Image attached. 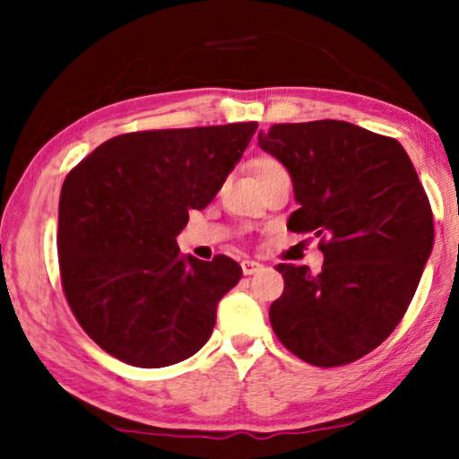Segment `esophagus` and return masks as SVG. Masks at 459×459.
<instances>
[{"label": "esophagus", "instance_id": "esophagus-1", "mask_svg": "<svg viewBox=\"0 0 459 459\" xmlns=\"http://www.w3.org/2000/svg\"><path fill=\"white\" fill-rule=\"evenodd\" d=\"M261 263L259 261H252V259H246V261H241V272L246 273V276H252V273H256L261 270Z\"/></svg>", "mask_w": 459, "mask_h": 459}]
</instances>
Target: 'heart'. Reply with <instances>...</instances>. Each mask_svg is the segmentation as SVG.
<instances>
[{
	"instance_id": "obj_1",
	"label": "heart",
	"mask_w": 459,
	"mask_h": 459,
	"mask_svg": "<svg viewBox=\"0 0 459 459\" xmlns=\"http://www.w3.org/2000/svg\"><path fill=\"white\" fill-rule=\"evenodd\" d=\"M250 172H252V177H255L256 186H263V183L270 181V178H273V177L289 175L287 168H284L282 163L276 160V157H270V155H261V157H256V160H252Z\"/></svg>"
}]
</instances>
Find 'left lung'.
<instances>
[{
    "label": "left lung",
    "instance_id": "obj_1",
    "mask_svg": "<svg viewBox=\"0 0 459 459\" xmlns=\"http://www.w3.org/2000/svg\"><path fill=\"white\" fill-rule=\"evenodd\" d=\"M263 151L289 170L299 203L287 229L321 237L324 265L281 263L278 341L315 367L350 365L388 339L434 246V215L394 138L343 120L272 125Z\"/></svg>",
    "mask_w": 459,
    "mask_h": 459
}]
</instances>
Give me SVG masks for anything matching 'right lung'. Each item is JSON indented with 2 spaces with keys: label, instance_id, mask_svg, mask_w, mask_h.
Wrapping results in <instances>:
<instances>
[{
  "label": "right lung",
  "instance_id": "1",
  "mask_svg": "<svg viewBox=\"0 0 459 459\" xmlns=\"http://www.w3.org/2000/svg\"><path fill=\"white\" fill-rule=\"evenodd\" d=\"M259 125L134 131L68 172L57 259L68 307L109 356L142 368L186 360L209 341L239 263L181 256L177 235L207 207Z\"/></svg>",
  "mask_w": 459,
  "mask_h": 459
}]
</instances>
